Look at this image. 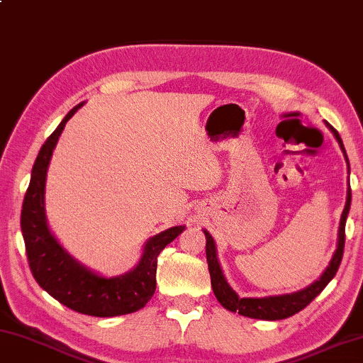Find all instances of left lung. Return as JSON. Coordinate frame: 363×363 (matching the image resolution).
<instances>
[{"label": "left lung", "mask_w": 363, "mask_h": 363, "mask_svg": "<svg viewBox=\"0 0 363 363\" xmlns=\"http://www.w3.org/2000/svg\"><path fill=\"white\" fill-rule=\"evenodd\" d=\"M330 130L333 132V135L338 140L342 152H345V157L347 161L345 146H342L340 133L333 129L332 125L327 124ZM349 165V161H347ZM349 207H351V188H347V199L345 211L341 215L340 221V233H338V249H336L335 255L330 262V266L325 269V272L320 276L319 281H315L313 285H309L308 289L301 291H296V294L290 295H279V296H266V298H239L230 285H228L226 279L221 272V268L218 264L217 258V250H215V242L213 238L204 230L206 234V255H207V263H208V272H211V282L213 294L217 296V300L223 308L228 311H233V313H239L240 315L252 317V319H263V320H281L287 319V317L300 313L308 304L314 300V298L320 294V291L327 287V284L335 277L336 271H338L341 259H342V252H345V239H346V218L349 213Z\"/></svg>", "instance_id": "obj_1"}]
</instances>
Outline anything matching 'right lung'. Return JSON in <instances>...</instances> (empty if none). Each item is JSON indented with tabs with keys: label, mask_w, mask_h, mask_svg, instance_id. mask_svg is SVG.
I'll return each mask as SVG.
<instances>
[{
	"label": "right lung",
	"mask_w": 363,
	"mask_h": 363,
	"mask_svg": "<svg viewBox=\"0 0 363 363\" xmlns=\"http://www.w3.org/2000/svg\"><path fill=\"white\" fill-rule=\"evenodd\" d=\"M74 106L41 146L23 198L21 226L28 264L41 289L76 313L114 317L142 309L156 290L157 257L185 226H174L151 238L135 269L118 277H101L89 271L62 249L50 234L44 213V186L48 165L63 127L79 110Z\"/></svg>",
	"instance_id": "right-lung-1"
}]
</instances>
